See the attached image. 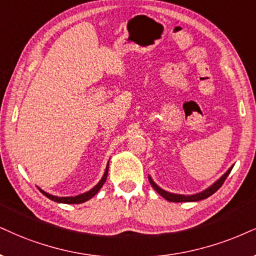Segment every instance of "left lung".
Returning <instances> with one entry per match:
<instances>
[{"label":"left lung","instance_id":"obj_1","mask_svg":"<svg viewBox=\"0 0 256 256\" xmlns=\"http://www.w3.org/2000/svg\"><path fill=\"white\" fill-rule=\"evenodd\" d=\"M232 167H230V168L226 171V173H224L222 176L220 178V180H217L215 184L211 185L209 188H206V190L200 192V194H192V196H182V194H170V192H166L164 191L162 188H160L159 186H158L156 182H154L152 179H150V185L153 186L154 190H156L158 194H159L160 196H162L164 198H165L166 200L168 202H174V203H179V202H198V200H205V198L210 197L211 194H214L215 192L218 190V188H220V186L223 185V182H224V180L226 179V176H229V173L232 172Z\"/></svg>","mask_w":256,"mask_h":256}]
</instances>
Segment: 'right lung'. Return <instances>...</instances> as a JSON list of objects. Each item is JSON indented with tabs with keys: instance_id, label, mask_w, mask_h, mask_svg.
Listing matches in <instances>:
<instances>
[{
	"instance_id": "obj_1",
	"label": "right lung",
	"mask_w": 256,
	"mask_h": 256,
	"mask_svg": "<svg viewBox=\"0 0 256 256\" xmlns=\"http://www.w3.org/2000/svg\"><path fill=\"white\" fill-rule=\"evenodd\" d=\"M109 165V164H108ZM106 176H108V166H106V172H104V176L103 178L100 179V182L97 184L96 186H94V188H91L90 191L85 192V194H80V196H76V197H56V196H52L50 194H47V192L40 190L41 192H42L46 196L47 198H50L51 200H54V202H58V203H65V204H80V203H84V202L89 200L90 198H92L94 194H97V192L100 191V188H102L104 182H106Z\"/></svg>"
}]
</instances>
